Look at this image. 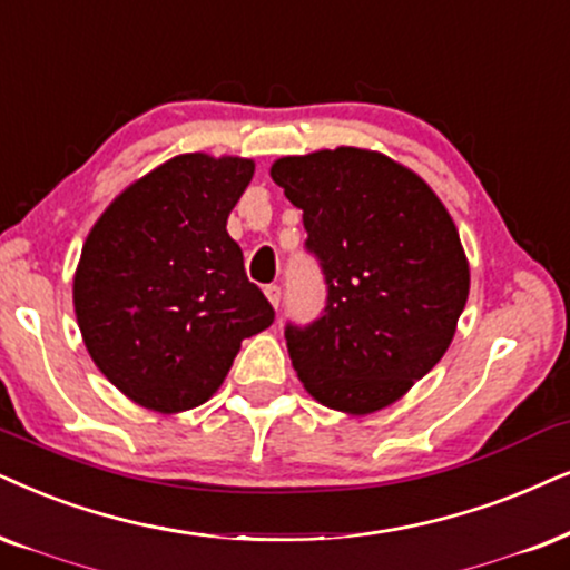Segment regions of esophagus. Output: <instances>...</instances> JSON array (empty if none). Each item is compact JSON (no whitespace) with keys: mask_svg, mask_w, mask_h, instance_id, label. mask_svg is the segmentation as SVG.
<instances>
[{"mask_svg":"<svg viewBox=\"0 0 570 570\" xmlns=\"http://www.w3.org/2000/svg\"><path fill=\"white\" fill-rule=\"evenodd\" d=\"M265 297H268V302H271L273 307H278L281 305V286H276V284L265 286Z\"/></svg>","mask_w":570,"mask_h":570,"instance_id":"34e87169","label":"esophagus"}]
</instances>
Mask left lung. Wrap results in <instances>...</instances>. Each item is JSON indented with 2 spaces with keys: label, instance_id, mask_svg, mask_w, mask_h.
Instances as JSON below:
<instances>
[{
  "label": "left lung",
  "instance_id": "1",
  "mask_svg": "<svg viewBox=\"0 0 570 570\" xmlns=\"http://www.w3.org/2000/svg\"><path fill=\"white\" fill-rule=\"evenodd\" d=\"M271 176L302 210L328 292L321 318L286 323L294 371L321 405L376 413L455 336L471 286L455 223L421 176L371 149L281 157Z\"/></svg>",
  "mask_w": 570,
  "mask_h": 570
}]
</instances>
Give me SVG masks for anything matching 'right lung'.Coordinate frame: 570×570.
Listing matches in <instances>:
<instances>
[{"label":"right lung","mask_w":570,"mask_h":570,"mask_svg":"<svg viewBox=\"0 0 570 570\" xmlns=\"http://www.w3.org/2000/svg\"><path fill=\"white\" fill-rule=\"evenodd\" d=\"M255 163L178 155L94 223L73 278L83 344L136 405L181 413L218 392L247 336L276 313L226 232Z\"/></svg>","instance_id":"add662e5"}]
</instances>
